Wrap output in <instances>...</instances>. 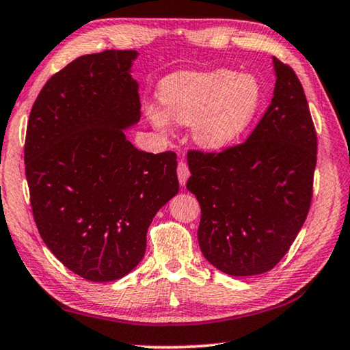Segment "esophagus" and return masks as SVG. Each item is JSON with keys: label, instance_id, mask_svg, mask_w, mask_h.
I'll return each instance as SVG.
<instances>
[{"label": "esophagus", "instance_id": "1", "mask_svg": "<svg viewBox=\"0 0 350 350\" xmlns=\"http://www.w3.org/2000/svg\"><path fill=\"white\" fill-rule=\"evenodd\" d=\"M176 175H178V180H180V185L185 186L187 178L191 176V170L187 167V164L185 161H180L178 165H176Z\"/></svg>", "mask_w": 350, "mask_h": 350}]
</instances>
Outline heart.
Segmentation results:
<instances>
[{"instance_id":"heart-1","label":"heart","mask_w":350,"mask_h":350,"mask_svg":"<svg viewBox=\"0 0 350 350\" xmlns=\"http://www.w3.org/2000/svg\"><path fill=\"white\" fill-rule=\"evenodd\" d=\"M159 106L145 107L148 120L167 131L170 119L191 123L192 139L205 150H220L252 125L262 103V88L254 75L213 70L176 73L159 88Z\"/></svg>"}]
</instances>
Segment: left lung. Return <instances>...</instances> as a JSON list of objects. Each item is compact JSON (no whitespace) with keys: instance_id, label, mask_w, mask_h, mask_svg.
Returning a JSON list of instances; mask_svg holds the SVG:
<instances>
[{"instance_id":"left-lung-1","label":"left lung","mask_w":350,"mask_h":350,"mask_svg":"<svg viewBox=\"0 0 350 350\" xmlns=\"http://www.w3.org/2000/svg\"><path fill=\"white\" fill-rule=\"evenodd\" d=\"M271 105L247 141L189 150L186 187L200 203L203 256L228 275L271 271L302 228L313 197L318 136L294 70L273 57Z\"/></svg>"}]
</instances>
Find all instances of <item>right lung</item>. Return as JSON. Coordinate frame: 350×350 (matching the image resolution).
I'll return each instance as SVG.
<instances>
[{
  "label": "right lung",
  "mask_w": 350,
  "mask_h": 350,
  "mask_svg": "<svg viewBox=\"0 0 350 350\" xmlns=\"http://www.w3.org/2000/svg\"><path fill=\"white\" fill-rule=\"evenodd\" d=\"M134 50L79 56L32 105L25 170L37 230L59 261L90 282L139 265L154 214L176 196V154L137 150L125 136L141 119Z\"/></svg>",
  "instance_id": "right-lung-1"
}]
</instances>
